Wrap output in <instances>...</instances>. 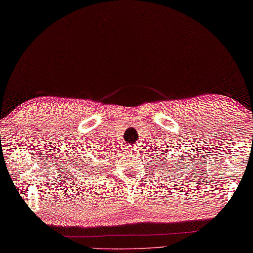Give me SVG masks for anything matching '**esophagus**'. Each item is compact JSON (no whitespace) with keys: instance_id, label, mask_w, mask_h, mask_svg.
<instances>
[{"instance_id":"1","label":"esophagus","mask_w":253,"mask_h":253,"mask_svg":"<svg viewBox=\"0 0 253 253\" xmlns=\"http://www.w3.org/2000/svg\"><path fill=\"white\" fill-rule=\"evenodd\" d=\"M126 151L128 152V153H136V151H137V146L136 145H128L127 146V148H126Z\"/></svg>"}]
</instances>
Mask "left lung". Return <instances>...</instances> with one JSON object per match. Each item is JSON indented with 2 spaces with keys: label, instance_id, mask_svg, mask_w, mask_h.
I'll use <instances>...</instances> for the list:
<instances>
[{
  "label": "left lung",
  "instance_id": "left-lung-1",
  "mask_svg": "<svg viewBox=\"0 0 253 253\" xmlns=\"http://www.w3.org/2000/svg\"><path fill=\"white\" fill-rule=\"evenodd\" d=\"M163 146H164V145H163ZM166 148L169 149L168 146H167V147H163V148L161 149V151H163V152H161L162 155H159L161 157H157L156 159H158V161L161 162V165H163V164H164V161H165V165H166V167H168V168H167V171H168V172H173L174 170H172V169H174V166H173L172 163H170V162L172 161V157L170 158V161H168V159H166V158L168 157V155H169V152H166V151H167ZM157 153H158V152H157ZM172 155H173V154H172ZM163 156H164V158L162 157ZM179 161H180V159H179ZM166 161L168 162L167 163H166ZM181 162H182V161H181ZM176 164H178V163L176 162ZM179 166H180V165H179ZM179 168H180V167H179ZM162 170H163V169H162ZM176 170H179V169H176Z\"/></svg>",
  "mask_w": 253,
  "mask_h": 253
}]
</instances>
